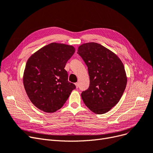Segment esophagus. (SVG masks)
<instances>
[{
  "label": "esophagus",
  "mask_w": 153,
  "mask_h": 153,
  "mask_svg": "<svg viewBox=\"0 0 153 153\" xmlns=\"http://www.w3.org/2000/svg\"><path fill=\"white\" fill-rule=\"evenodd\" d=\"M75 85H76V88H79V83H78V82H76V83H75Z\"/></svg>",
  "instance_id": "34e87169"
}]
</instances>
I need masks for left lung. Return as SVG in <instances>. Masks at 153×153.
<instances>
[{
    "label": "left lung",
    "mask_w": 153,
    "mask_h": 153,
    "mask_svg": "<svg viewBox=\"0 0 153 153\" xmlns=\"http://www.w3.org/2000/svg\"><path fill=\"white\" fill-rule=\"evenodd\" d=\"M77 53L88 66L89 76V87L81 93L84 103L94 114H105L118 103L125 91V67L115 53L97 43L82 44Z\"/></svg>",
    "instance_id": "obj_1"
}]
</instances>
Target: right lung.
Listing matches in <instances>:
<instances>
[{
  "label": "right lung",
  "instance_id": "add662e5",
  "mask_svg": "<svg viewBox=\"0 0 153 153\" xmlns=\"http://www.w3.org/2000/svg\"><path fill=\"white\" fill-rule=\"evenodd\" d=\"M74 52L72 45L51 43L28 59L22 80L28 98L38 109L46 113L57 111L76 89L68 81L64 69Z\"/></svg>",
  "mask_w": 153,
  "mask_h": 153
}]
</instances>
